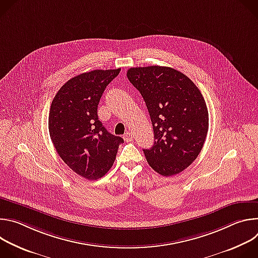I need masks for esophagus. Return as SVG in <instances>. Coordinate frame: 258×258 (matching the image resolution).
I'll use <instances>...</instances> for the list:
<instances>
[{
    "mask_svg": "<svg viewBox=\"0 0 258 258\" xmlns=\"http://www.w3.org/2000/svg\"><path fill=\"white\" fill-rule=\"evenodd\" d=\"M123 139H124L125 142H131V141L134 139L133 134H132L131 132H126V133L123 135Z\"/></svg>",
    "mask_w": 258,
    "mask_h": 258,
    "instance_id": "obj_1",
    "label": "esophagus"
}]
</instances>
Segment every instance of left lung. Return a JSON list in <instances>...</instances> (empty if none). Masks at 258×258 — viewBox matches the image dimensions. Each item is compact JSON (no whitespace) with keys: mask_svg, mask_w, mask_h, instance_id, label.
Listing matches in <instances>:
<instances>
[{"mask_svg":"<svg viewBox=\"0 0 258 258\" xmlns=\"http://www.w3.org/2000/svg\"><path fill=\"white\" fill-rule=\"evenodd\" d=\"M126 76L152 121L154 145L143 150L147 161L161 175L179 173L197 158L207 136L208 110L201 92L170 67H132Z\"/></svg>","mask_w":258,"mask_h":258,"instance_id":"obj_1","label":"left lung"}]
</instances>
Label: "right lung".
<instances>
[{
	"instance_id": "1",
	"label": "right lung",
	"mask_w": 258,
	"mask_h": 258,
	"mask_svg": "<svg viewBox=\"0 0 258 258\" xmlns=\"http://www.w3.org/2000/svg\"><path fill=\"white\" fill-rule=\"evenodd\" d=\"M120 71L93 70L65 83L54 97L49 133L61 159L79 175L98 179L111 168L123 139L107 132L98 118V104Z\"/></svg>"
}]
</instances>
